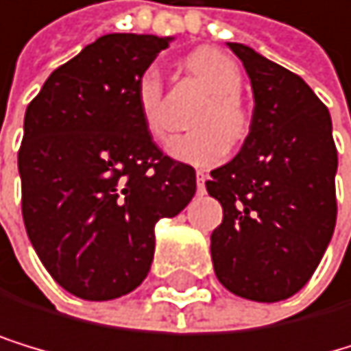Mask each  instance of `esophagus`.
Instances as JSON below:
<instances>
[{"label":"esophagus","mask_w":351,"mask_h":351,"mask_svg":"<svg viewBox=\"0 0 351 351\" xmlns=\"http://www.w3.org/2000/svg\"><path fill=\"white\" fill-rule=\"evenodd\" d=\"M195 178H197V191L204 193V189H206V173H204V171H197Z\"/></svg>","instance_id":"esophagus-1"}]
</instances>
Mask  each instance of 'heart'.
I'll return each mask as SVG.
<instances>
[{
    "mask_svg": "<svg viewBox=\"0 0 351 351\" xmlns=\"http://www.w3.org/2000/svg\"><path fill=\"white\" fill-rule=\"evenodd\" d=\"M186 71L210 95L193 114V125L197 128L173 136L167 143V152L182 162L210 167L226 156L228 141L239 143L247 132V114L239 99L243 73L239 64L219 49L191 53ZM136 108L147 132L154 138H165L169 132L167 104L160 73L154 66L145 69L136 80Z\"/></svg>",
    "mask_w": 351,
    "mask_h": 351,
    "instance_id": "obj_1",
    "label": "heart"
}]
</instances>
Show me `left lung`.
<instances>
[{"mask_svg":"<svg viewBox=\"0 0 351 351\" xmlns=\"http://www.w3.org/2000/svg\"><path fill=\"white\" fill-rule=\"evenodd\" d=\"M228 47L250 75L254 114L241 152L206 182L223 208L213 267L234 295L280 302L308 282L335 232L332 119L300 75L241 43Z\"/></svg>","mask_w":351,"mask_h":351,"instance_id":"left-lung-1","label":"left lung"}]
</instances>
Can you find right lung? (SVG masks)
Wrapping results in <instances>:
<instances>
[{
  "label": "right lung",
  "mask_w": 351,
  "mask_h": 351,
  "mask_svg": "<svg viewBox=\"0 0 351 351\" xmlns=\"http://www.w3.org/2000/svg\"><path fill=\"white\" fill-rule=\"evenodd\" d=\"M171 40L99 36L25 110L23 223L49 276L75 298L134 291L154 261V226L195 195V169L158 149L136 108L138 75Z\"/></svg>",
  "instance_id": "obj_1"
}]
</instances>
